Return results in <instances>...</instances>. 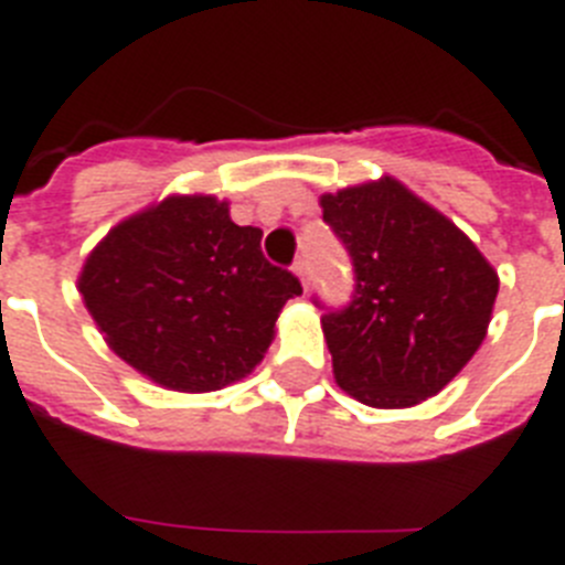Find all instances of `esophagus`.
I'll list each match as a JSON object with an SVG mask.
<instances>
[{
	"mask_svg": "<svg viewBox=\"0 0 565 565\" xmlns=\"http://www.w3.org/2000/svg\"><path fill=\"white\" fill-rule=\"evenodd\" d=\"M294 274L300 277L302 288H308V263L306 259H297V263H294Z\"/></svg>",
	"mask_w": 565,
	"mask_h": 565,
	"instance_id": "1",
	"label": "esophagus"
}]
</instances>
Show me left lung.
I'll return each mask as SVG.
<instances>
[{
    "label": "left lung",
    "mask_w": 565,
    "mask_h": 565,
    "mask_svg": "<svg viewBox=\"0 0 565 565\" xmlns=\"http://www.w3.org/2000/svg\"><path fill=\"white\" fill-rule=\"evenodd\" d=\"M320 202L354 265L345 306L315 297L337 383L365 406H417L480 349L498 274L455 223L388 177Z\"/></svg>",
    "instance_id": "obj_1"
}]
</instances>
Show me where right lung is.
I'll return each instance as SVG.
<instances>
[{
  "label": "right lung",
  "mask_w": 565,
  "mask_h": 565,
  "mask_svg": "<svg viewBox=\"0 0 565 565\" xmlns=\"http://www.w3.org/2000/svg\"><path fill=\"white\" fill-rule=\"evenodd\" d=\"M259 239L263 231L231 223L214 196H168L96 245L82 300L145 377L173 392H216L263 360L279 308L302 294Z\"/></svg>",
  "instance_id": "add662e5"
}]
</instances>
